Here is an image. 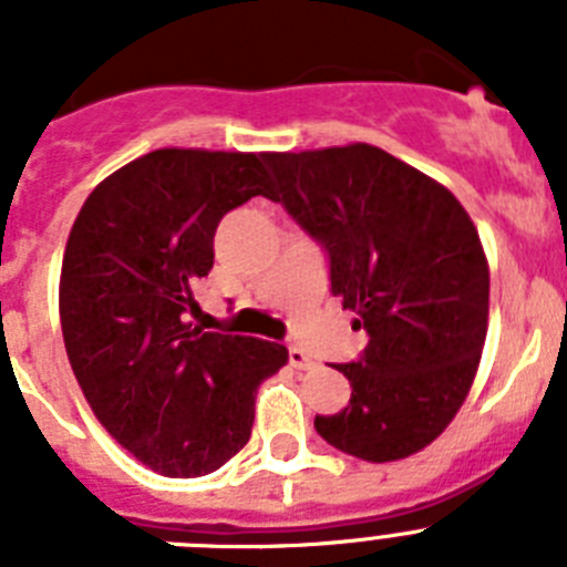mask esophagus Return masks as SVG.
<instances>
[{"label":"esophagus","mask_w":567,"mask_h":567,"mask_svg":"<svg viewBox=\"0 0 567 567\" xmlns=\"http://www.w3.org/2000/svg\"><path fill=\"white\" fill-rule=\"evenodd\" d=\"M289 365H295V369H309L312 363V358H309L300 346H289Z\"/></svg>","instance_id":"obj_1"}]
</instances>
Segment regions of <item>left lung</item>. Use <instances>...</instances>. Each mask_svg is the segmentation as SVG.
Segmentation results:
<instances>
[{
    "label": "left lung",
    "mask_w": 567,
    "mask_h": 567,
    "mask_svg": "<svg viewBox=\"0 0 567 567\" xmlns=\"http://www.w3.org/2000/svg\"><path fill=\"white\" fill-rule=\"evenodd\" d=\"M287 207L329 255L332 295L369 346L338 365L343 412L315 429L343 454L392 463L445 432L488 332V260L443 184L372 144L267 153Z\"/></svg>",
    "instance_id": "8db88e82"
}]
</instances>
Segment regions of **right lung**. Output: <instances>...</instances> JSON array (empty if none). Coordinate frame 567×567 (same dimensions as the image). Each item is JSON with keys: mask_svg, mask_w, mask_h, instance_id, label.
I'll return each instance as SVG.
<instances>
[{"mask_svg": "<svg viewBox=\"0 0 567 567\" xmlns=\"http://www.w3.org/2000/svg\"><path fill=\"white\" fill-rule=\"evenodd\" d=\"M272 198L258 153L164 147L107 175L62 260L64 349L113 440L164 477H202L249 443L258 385L287 346L189 323L229 209Z\"/></svg>", "mask_w": 567, "mask_h": 567, "instance_id": "1", "label": "right lung"}]
</instances>
